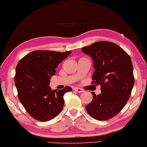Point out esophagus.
<instances>
[{
	"label": "esophagus",
	"mask_w": 147,
	"mask_h": 147,
	"mask_svg": "<svg viewBox=\"0 0 147 147\" xmlns=\"http://www.w3.org/2000/svg\"><path fill=\"white\" fill-rule=\"evenodd\" d=\"M74 91H76V92H78V93L83 92V90L82 89V88H75L74 89Z\"/></svg>",
	"instance_id": "obj_1"
}]
</instances>
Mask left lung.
Wrapping results in <instances>:
<instances>
[{"label":"left lung","mask_w":147,"mask_h":147,"mask_svg":"<svg viewBox=\"0 0 147 147\" xmlns=\"http://www.w3.org/2000/svg\"><path fill=\"white\" fill-rule=\"evenodd\" d=\"M93 61L92 83L100 85L101 93L92 92L93 100L86 105L88 114L96 120L114 117L129 98L135 83L129 55L114 43L102 41L82 49Z\"/></svg>","instance_id":"obj_1"}]
</instances>
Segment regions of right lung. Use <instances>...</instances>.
<instances>
[{
	"label": "right lung",
	"mask_w": 147,
	"mask_h": 147,
	"mask_svg": "<svg viewBox=\"0 0 147 147\" xmlns=\"http://www.w3.org/2000/svg\"><path fill=\"white\" fill-rule=\"evenodd\" d=\"M71 53L35 51L18 62L14 77L18 97L26 111L36 120H51L63 109V96L71 91V87L52 90L50 80L55 75V68Z\"/></svg>",
	"instance_id": "obj_1"
}]
</instances>
